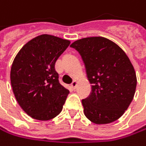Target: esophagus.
Returning a JSON list of instances; mask_svg holds the SVG:
<instances>
[{
  "label": "esophagus",
  "mask_w": 146,
  "mask_h": 146,
  "mask_svg": "<svg viewBox=\"0 0 146 146\" xmlns=\"http://www.w3.org/2000/svg\"><path fill=\"white\" fill-rule=\"evenodd\" d=\"M77 85H78V82H77L76 80H74V82H72V83L71 84V87H72V89H76V87H77Z\"/></svg>",
  "instance_id": "obj_1"
}]
</instances>
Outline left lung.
Wrapping results in <instances>:
<instances>
[{
	"label": "left lung",
	"instance_id": "1",
	"mask_svg": "<svg viewBox=\"0 0 146 146\" xmlns=\"http://www.w3.org/2000/svg\"><path fill=\"white\" fill-rule=\"evenodd\" d=\"M85 62L92 92L82 100L85 115L95 124L118 120L130 105L136 90L134 67L124 50L103 36L79 39L71 44Z\"/></svg>",
	"mask_w": 146,
	"mask_h": 146
}]
</instances>
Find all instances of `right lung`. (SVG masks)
<instances>
[{
  "label": "right lung",
  "mask_w": 146,
  "mask_h": 146,
  "mask_svg": "<svg viewBox=\"0 0 146 146\" xmlns=\"http://www.w3.org/2000/svg\"><path fill=\"white\" fill-rule=\"evenodd\" d=\"M70 41L52 35H39L16 54L10 72L14 97L31 118L48 121L62 110L69 91L59 82L54 65Z\"/></svg>",
  "instance_id": "add662e5"
}]
</instances>
